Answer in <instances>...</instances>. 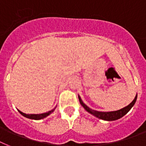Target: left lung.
<instances>
[{"instance_id":"obj_1","label":"left lung","mask_w":146,"mask_h":146,"mask_svg":"<svg viewBox=\"0 0 146 146\" xmlns=\"http://www.w3.org/2000/svg\"><path fill=\"white\" fill-rule=\"evenodd\" d=\"M137 94L135 97L134 100L131 102V104L127 105L125 107L122 108L119 110H117V111H112V112H100V111H97V110H94L91 108H89L87 105H85L83 103V101L82 100L81 98L79 96V102H80V104L82 106H83L84 109H85L88 112H89L92 115H93L94 116H95L97 118H100V119H102V120L104 121H115L118 120L119 118H122L124 115H126L127 112L131 110V108L133 106V105L135 104L136 101H137Z\"/></svg>"}]
</instances>
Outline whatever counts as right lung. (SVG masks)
Segmentation results:
<instances>
[{"label": "right lung", "mask_w": 146, "mask_h": 146, "mask_svg": "<svg viewBox=\"0 0 146 146\" xmlns=\"http://www.w3.org/2000/svg\"><path fill=\"white\" fill-rule=\"evenodd\" d=\"M55 108L54 107L53 110H50V111H48L47 112H45V113H42V114H25V113H24V112H21L20 110H18V111L19 112V113L21 115H22L23 116L26 117V118H30V119H34V120H40V119H42V118H46L48 115H49L50 114H52L53 112L55 110Z\"/></svg>", "instance_id": "add662e5"}]
</instances>
